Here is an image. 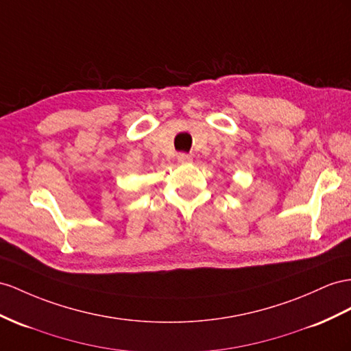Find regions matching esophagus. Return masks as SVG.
Segmentation results:
<instances>
[{
    "mask_svg": "<svg viewBox=\"0 0 351 351\" xmlns=\"http://www.w3.org/2000/svg\"><path fill=\"white\" fill-rule=\"evenodd\" d=\"M178 161L179 163H190V161L193 160V157L191 156H188V154H184V152H181V154H178Z\"/></svg>",
    "mask_w": 351,
    "mask_h": 351,
    "instance_id": "1",
    "label": "esophagus"
}]
</instances>
